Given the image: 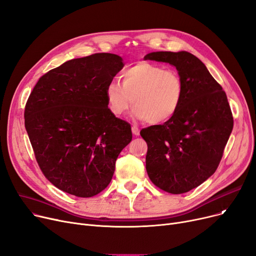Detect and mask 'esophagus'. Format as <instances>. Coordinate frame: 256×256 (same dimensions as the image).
<instances>
[{
  "mask_svg": "<svg viewBox=\"0 0 256 256\" xmlns=\"http://www.w3.org/2000/svg\"><path fill=\"white\" fill-rule=\"evenodd\" d=\"M132 134H134L135 136H139L140 135V130L137 128V126H132Z\"/></svg>",
  "mask_w": 256,
  "mask_h": 256,
  "instance_id": "34e87169",
  "label": "esophagus"
}]
</instances>
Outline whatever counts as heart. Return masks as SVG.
Returning a JSON list of instances; mask_svg holds the SVG:
<instances>
[{
    "label": "heart",
    "mask_w": 256,
    "mask_h": 256,
    "mask_svg": "<svg viewBox=\"0 0 256 256\" xmlns=\"http://www.w3.org/2000/svg\"><path fill=\"white\" fill-rule=\"evenodd\" d=\"M121 80L122 84L110 82L106 88L108 106L115 116L126 114L134 104L135 118L161 124L170 120L181 108L184 84L174 70L142 60L126 69Z\"/></svg>",
    "instance_id": "heart-1"
}]
</instances>
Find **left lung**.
Wrapping results in <instances>:
<instances>
[{
  "label": "left lung",
  "mask_w": 256,
  "mask_h": 256,
  "mask_svg": "<svg viewBox=\"0 0 256 256\" xmlns=\"http://www.w3.org/2000/svg\"><path fill=\"white\" fill-rule=\"evenodd\" d=\"M144 60L174 66L184 84L178 113L163 124L140 132L148 143L150 181L166 192L184 194L216 170L233 128L231 108L223 88L194 54L159 51Z\"/></svg>",
  "instance_id": "1"
}]
</instances>
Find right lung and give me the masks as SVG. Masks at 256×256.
<instances>
[{"instance_id":"obj_1","label":"right lung","mask_w":256,"mask_h":256,"mask_svg":"<svg viewBox=\"0 0 256 256\" xmlns=\"http://www.w3.org/2000/svg\"><path fill=\"white\" fill-rule=\"evenodd\" d=\"M119 55L95 53L42 75L25 106V128L44 176L58 190L91 198L110 184L132 141L126 121L108 108L106 88L124 68Z\"/></svg>"}]
</instances>
